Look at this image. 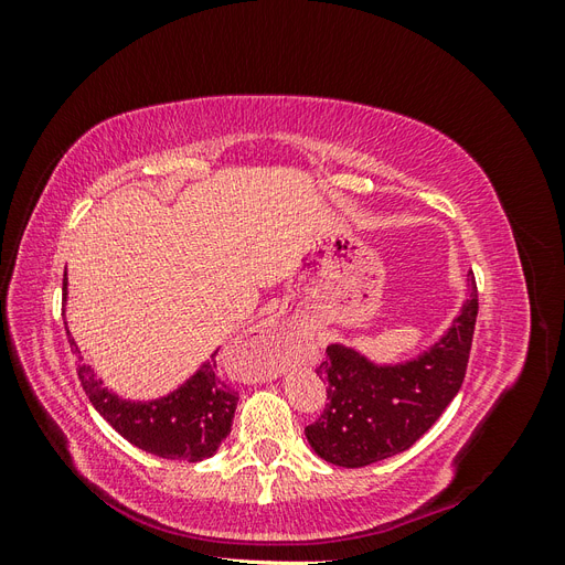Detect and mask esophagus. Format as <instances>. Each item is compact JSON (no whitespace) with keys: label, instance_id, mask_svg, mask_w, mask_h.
<instances>
[{"label":"esophagus","instance_id":"34e87169","mask_svg":"<svg viewBox=\"0 0 565 565\" xmlns=\"http://www.w3.org/2000/svg\"><path fill=\"white\" fill-rule=\"evenodd\" d=\"M287 339L289 332L278 318H266L245 337L243 344L259 353V372L264 380H276L278 374H282V353L287 347Z\"/></svg>","mask_w":565,"mask_h":565}]
</instances>
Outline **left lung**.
<instances>
[{
  "instance_id": "obj_1",
  "label": "left lung",
  "mask_w": 565,
  "mask_h": 565,
  "mask_svg": "<svg viewBox=\"0 0 565 565\" xmlns=\"http://www.w3.org/2000/svg\"><path fill=\"white\" fill-rule=\"evenodd\" d=\"M448 332L403 363L382 365L344 344H330L316 374L328 384V405L306 426L318 457L358 469L405 452L431 429L467 374L478 316L476 280Z\"/></svg>"
}]
</instances>
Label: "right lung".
<instances>
[{"label": "right lung", "mask_w": 565, "mask_h": 565, "mask_svg": "<svg viewBox=\"0 0 565 565\" xmlns=\"http://www.w3.org/2000/svg\"><path fill=\"white\" fill-rule=\"evenodd\" d=\"M63 297H67V278L63 280ZM67 341L77 358V377L82 382L96 413L113 429L127 438L131 446L164 459L202 461L212 457L221 440L231 434L237 405V391H233L216 374V353L204 361L179 388L156 401H127L104 386L92 365L84 361L75 339L67 330Z\"/></svg>", "instance_id": "1"}]
</instances>
